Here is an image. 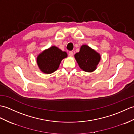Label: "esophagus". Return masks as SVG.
<instances>
[{
  "label": "esophagus",
  "mask_w": 134,
  "mask_h": 134,
  "mask_svg": "<svg viewBox=\"0 0 134 134\" xmlns=\"http://www.w3.org/2000/svg\"><path fill=\"white\" fill-rule=\"evenodd\" d=\"M68 55H69V56H70V57H72V56H73V52L72 51H70Z\"/></svg>",
  "instance_id": "1"
}]
</instances>
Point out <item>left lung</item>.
<instances>
[{
    "instance_id": "1",
    "label": "left lung",
    "mask_w": 134,
    "mask_h": 134,
    "mask_svg": "<svg viewBox=\"0 0 134 134\" xmlns=\"http://www.w3.org/2000/svg\"><path fill=\"white\" fill-rule=\"evenodd\" d=\"M74 57L80 68L88 72L95 71L100 60V54L87 45L82 46Z\"/></svg>"
}]
</instances>
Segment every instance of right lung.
<instances>
[{"instance_id": "add662e5", "label": "right lung", "mask_w": 134, "mask_h": 134, "mask_svg": "<svg viewBox=\"0 0 134 134\" xmlns=\"http://www.w3.org/2000/svg\"><path fill=\"white\" fill-rule=\"evenodd\" d=\"M67 57V54L55 46L43 51L37 57L39 69L47 74L53 73L59 67L61 61Z\"/></svg>"}]
</instances>
